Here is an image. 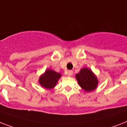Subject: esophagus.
<instances>
[{"label": "esophagus", "mask_w": 127, "mask_h": 127, "mask_svg": "<svg viewBox=\"0 0 127 127\" xmlns=\"http://www.w3.org/2000/svg\"><path fill=\"white\" fill-rule=\"evenodd\" d=\"M72 74H73V71H71V70H68L67 71V75L68 76H71Z\"/></svg>", "instance_id": "obj_1"}]
</instances>
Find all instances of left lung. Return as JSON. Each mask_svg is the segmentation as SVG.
I'll return each instance as SVG.
<instances>
[{
  "label": "left lung",
  "mask_w": 127,
  "mask_h": 127,
  "mask_svg": "<svg viewBox=\"0 0 127 127\" xmlns=\"http://www.w3.org/2000/svg\"><path fill=\"white\" fill-rule=\"evenodd\" d=\"M80 87L87 92L94 91L98 86V80L92 70L84 67L75 75Z\"/></svg>",
  "instance_id": "1"
}]
</instances>
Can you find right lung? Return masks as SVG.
<instances>
[{
  "instance_id": "1",
  "label": "right lung",
  "mask_w": 127,
  "mask_h": 127,
  "mask_svg": "<svg viewBox=\"0 0 127 127\" xmlns=\"http://www.w3.org/2000/svg\"><path fill=\"white\" fill-rule=\"evenodd\" d=\"M60 73L52 69H47L39 77L38 82L44 89H52L57 84L59 79L61 77Z\"/></svg>"
}]
</instances>
